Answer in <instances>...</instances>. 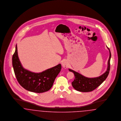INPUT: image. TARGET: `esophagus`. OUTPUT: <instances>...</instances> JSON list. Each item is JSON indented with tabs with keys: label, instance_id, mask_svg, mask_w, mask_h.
I'll list each match as a JSON object with an SVG mask.
<instances>
[{
	"label": "esophagus",
	"instance_id": "obj_1",
	"mask_svg": "<svg viewBox=\"0 0 121 121\" xmlns=\"http://www.w3.org/2000/svg\"><path fill=\"white\" fill-rule=\"evenodd\" d=\"M62 65L63 67L65 69H66L68 67V64L65 61H63L62 63Z\"/></svg>",
	"mask_w": 121,
	"mask_h": 121
}]
</instances>
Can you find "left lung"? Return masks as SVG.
Wrapping results in <instances>:
<instances>
[{
	"instance_id": "8db88e82",
	"label": "left lung",
	"mask_w": 121,
	"mask_h": 121,
	"mask_svg": "<svg viewBox=\"0 0 121 121\" xmlns=\"http://www.w3.org/2000/svg\"><path fill=\"white\" fill-rule=\"evenodd\" d=\"M109 50V58L108 61V67L107 71L99 77L89 78L84 77L74 70L69 69V71L74 73L75 78L72 82V85L74 89L80 92H88L93 91L98 87L107 78L110 71V59L111 56L110 51Z\"/></svg>"
}]
</instances>
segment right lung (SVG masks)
<instances>
[{"label": "right lung", "instance_id": "obj_1", "mask_svg": "<svg viewBox=\"0 0 121 121\" xmlns=\"http://www.w3.org/2000/svg\"><path fill=\"white\" fill-rule=\"evenodd\" d=\"M12 63L16 79L19 84L27 90L37 93H43L51 89L61 69V65L59 64L40 73L27 70L22 67L19 61L17 45L15 52L13 56Z\"/></svg>", "mask_w": 121, "mask_h": 121}]
</instances>
